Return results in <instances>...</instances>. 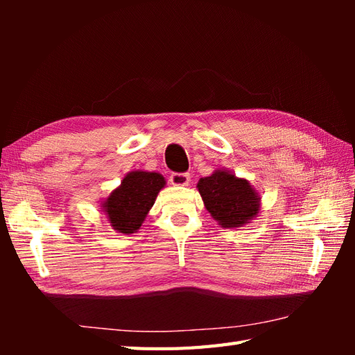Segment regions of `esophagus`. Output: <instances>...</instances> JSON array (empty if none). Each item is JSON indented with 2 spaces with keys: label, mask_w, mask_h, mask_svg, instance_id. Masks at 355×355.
I'll use <instances>...</instances> for the list:
<instances>
[{
  "label": "esophagus",
  "mask_w": 355,
  "mask_h": 355,
  "mask_svg": "<svg viewBox=\"0 0 355 355\" xmlns=\"http://www.w3.org/2000/svg\"><path fill=\"white\" fill-rule=\"evenodd\" d=\"M191 183L189 173H172L171 175V184L173 186H187Z\"/></svg>",
  "instance_id": "34e87169"
}]
</instances>
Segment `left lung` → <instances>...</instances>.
I'll return each mask as SVG.
<instances>
[{
	"instance_id": "obj_1",
	"label": "left lung",
	"mask_w": 355,
	"mask_h": 355,
	"mask_svg": "<svg viewBox=\"0 0 355 355\" xmlns=\"http://www.w3.org/2000/svg\"><path fill=\"white\" fill-rule=\"evenodd\" d=\"M197 189L210 216L223 229H238L259 215L261 195L245 178L227 169H215L200 178Z\"/></svg>"
}]
</instances>
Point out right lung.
I'll list each match as a JSON object with an SVG mask.
<instances>
[{
    "instance_id": "add662e5",
    "label": "right lung",
    "mask_w": 355,
    "mask_h": 355,
    "mask_svg": "<svg viewBox=\"0 0 355 355\" xmlns=\"http://www.w3.org/2000/svg\"><path fill=\"white\" fill-rule=\"evenodd\" d=\"M164 186L166 180L162 173L131 171L120 186L101 201V209L112 229L122 235H131L141 227Z\"/></svg>"
}]
</instances>
